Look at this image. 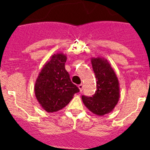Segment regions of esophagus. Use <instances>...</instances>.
Segmentation results:
<instances>
[{
	"label": "esophagus",
	"mask_w": 150,
	"mask_h": 150,
	"mask_svg": "<svg viewBox=\"0 0 150 150\" xmlns=\"http://www.w3.org/2000/svg\"><path fill=\"white\" fill-rule=\"evenodd\" d=\"M78 88H79V91H83V84H79V85H78Z\"/></svg>",
	"instance_id": "obj_1"
}]
</instances>
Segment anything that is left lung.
Masks as SVG:
<instances>
[{
  "label": "left lung",
  "mask_w": 150,
  "mask_h": 150,
  "mask_svg": "<svg viewBox=\"0 0 150 150\" xmlns=\"http://www.w3.org/2000/svg\"><path fill=\"white\" fill-rule=\"evenodd\" d=\"M91 65L96 78L97 90L92 97H82L83 104L97 116L112 112L120 96V82L114 70L107 59L91 58Z\"/></svg>",
  "instance_id": "8db88e82"
}]
</instances>
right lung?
<instances>
[{
	"label": "right lung",
	"mask_w": 150,
	"mask_h": 150,
	"mask_svg": "<svg viewBox=\"0 0 150 150\" xmlns=\"http://www.w3.org/2000/svg\"><path fill=\"white\" fill-rule=\"evenodd\" d=\"M67 56L58 52L41 69L34 85V93L40 107L48 112L63 109L79 91L65 70Z\"/></svg>",
	"instance_id": "1"
}]
</instances>
